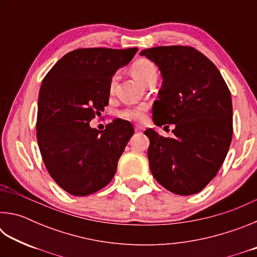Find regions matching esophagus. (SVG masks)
<instances>
[{"instance_id":"34e87169","label":"esophagus","mask_w":257,"mask_h":257,"mask_svg":"<svg viewBox=\"0 0 257 257\" xmlns=\"http://www.w3.org/2000/svg\"><path fill=\"white\" fill-rule=\"evenodd\" d=\"M134 128H135V132H136V133H142L143 130H144V128H143L142 125H139V124H135Z\"/></svg>"}]
</instances>
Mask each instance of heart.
I'll return each instance as SVG.
<instances>
[{
	"label": "heart",
	"mask_w": 257,
	"mask_h": 257,
	"mask_svg": "<svg viewBox=\"0 0 257 257\" xmlns=\"http://www.w3.org/2000/svg\"><path fill=\"white\" fill-rule=\"evenodd\" d=\"M132 72L138 80L144 82V84H147L152 78L158 77V69H156L155 64L152 61L146 59H139L136 62H134L132 66ZM116 79H118V75H114L111 78V92L114 89ZM147 111H149V104L142 103L138 104V105H132L122 108V110L118 112V115L121 119L134 121V122H141V121L144 120Z\"/></svg>",
	"instance_id": "1"
}]
</instances>
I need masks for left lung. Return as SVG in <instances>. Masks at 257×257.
<instances>
[{
  "label": "left lung",
  "mask_w": 257,
  "mask_h": 257,
  "mask_svg": "<svg viewBox=\"0 0 257 257\" xmlns=\"http://www.w3.org/2000/svg\"><path fill=\"white\" fill-rule=\"evenodd\" d=\"M163 78L153 121L175 124V137L147 129L153 177L177 195L199 193L227 156L232 139L231 94L212 61L191 46H158L141 52Z\"/></svg>",
  "instance_id": "8db88e82"
}]
</instances>
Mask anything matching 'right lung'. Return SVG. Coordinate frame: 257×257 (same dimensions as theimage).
I'll use <instances>...</instances> for the list:
<instances>
[{"mask_svg": "<svg viewBox=\"0 0 257 257\" xmlns=\"http://www.w3.org/2000/svg\"><path fill=\"white\" fill-rule=\"evenodd\" d=\"M125 50L77 49L63 55L43 79L36 121L37 143L50 176L73 196H86L112 180L134 135L129 121L89 127L108 104L110 81L134 58Z\"/></svg>", "mask_w": 257, "mask_h": 257, "instance_id": "obj_1", "label": "right lung"}]
</instances>
